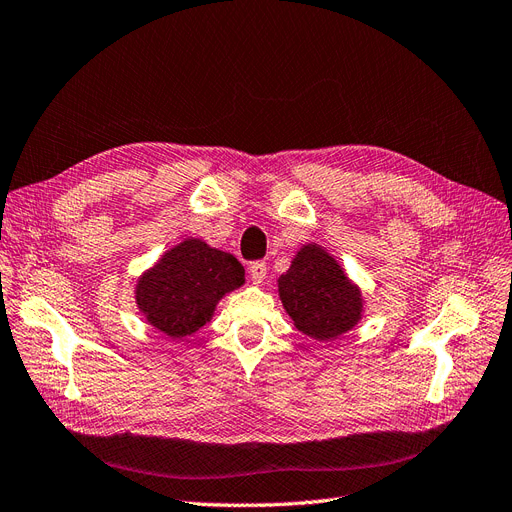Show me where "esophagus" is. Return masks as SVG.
I'll return each mask as SVG.
<instances>
[{"label":"esophagus","instance_id":"obj_1","mask_svg":"<svg viewBox=\"0 0 512 512\" xmlns=\"http://www.w3.org/2000/svg\"><path fill=\"white\" fill-rule=\"evenodd\" d=\"M249 274H251V278H253L255 285H261V282L266 280V274H268V266H266V263H263V261H255V263H251Z\"/></svg>","mask_w":512,"mask_h":512}]
</instances>
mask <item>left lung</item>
<instances>
[{"instance_id": "1", "label": "left lung", "mask_w": 512, "mask_h": 512, "mask_svg": "<svg viewBox=\"0 0 512 512\" xmlns=\"http://www.w3.org/2000/svg\"><path fill=\"white\" fill-rule=\"evenodd\" d=\"M278 297L297 331L333 342L363 320L365 297L361 287L325 246L306 242L278 278Z\"/></svg>"}]
</instances>
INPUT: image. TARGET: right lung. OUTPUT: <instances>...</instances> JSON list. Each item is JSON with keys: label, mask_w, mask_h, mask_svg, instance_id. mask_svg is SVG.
<instances>
[{"label": "right lung", "mask_w": 512, "mask_h": 512, "mask_svg": "<svg viewBox=\"0 0 512 512\" xmlns=\"http://www.w3.org/2000/svg\"><path fill=\"white\" fill-rule=\"evenodd\" d=\"M242 285L244 268L234 255L189 236L139 276L135 301L147 325L183 339L211 323L219 301Z\"/></svg>", "instance_id": "obj_1"}]
</instances>
